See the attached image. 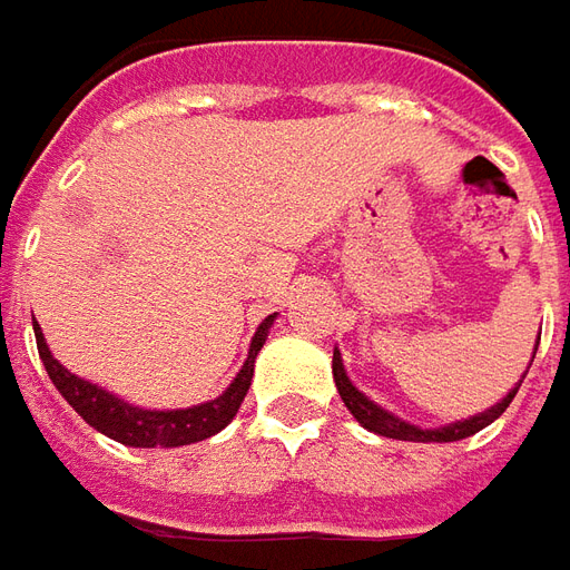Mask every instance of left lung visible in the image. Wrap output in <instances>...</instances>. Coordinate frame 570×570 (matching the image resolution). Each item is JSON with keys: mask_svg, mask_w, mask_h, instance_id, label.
Wrapping results in <instances>:
<instances>
[{"mask_svg": "<svg viewBox=\"0 0 570 570\" xmlns=\"http://www.w3.org/2000/svg\"><path fill=\"white\" fill-rule=\"evenodd\" d=\"M537 344H540V337H537ZM537 344H533V356H537ZM533 363V360H531ZM531 368V366H528ZM332 375H335L337 384V394L344 400V406L351 410V415L360 422V425L372 431V434H382V438H394V441H412V443H453L462 441V438H472L478 434L481 428H488L490 422H497L502 412L509 410V403L518 394V387L524 382V375H521V382L500 400V403H493L490 410L484 412H474L469 419H459V422H450V425L441 428H422V425H412L406 419H400L391 410H384L379 406L375 400H368L356 384L351 382V375H347V368H344V360H341V351L335 347V356H332Z\"/></svg>", "mask_w": 570, "mask_h": 570, "instance_id": "8db88e82", "label": "left lung"}]
</instances>
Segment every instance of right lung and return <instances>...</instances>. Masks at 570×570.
<instances>
[{
    "label": "right lung",
    "instance_id": "obj_1",
    "mask_svg": "<svg viewBox=\"0 0 570 570\" xmlns=\"http://www.w3.org/2000/svg\"><path fill=\"white\" fill-rule=\"evenodd\" d=\"M276 323V313L266 316L257 332L250 337V347H247L245 366L238 368V375L233 384L219 394V397L198 403V406H188V410H145V406H132L124 397H117L111 391L98 387V384L86 382L80 375H73L70 368H65L49 351L42 328L33 323V335H37V351L42 366L49 372V379L58 387V394L68 400L70 406L77 410L86 425H92L101 431L105 438L124 443V446H186V443L207 441L219 434L223 428L229 425L235 419V412L245 400L250 379H254V360L266 344V335Z\"/></svg>",
    "mask_w": 570,
    "mask_h": 570
}]
</instances>
